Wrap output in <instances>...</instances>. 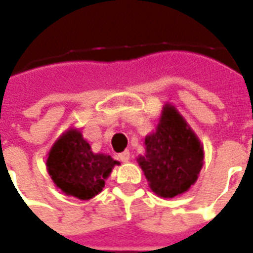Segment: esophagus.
I'll list each match as a JSON object with an SVG mask.
<instances>
[{
    "instance_id": "obj_1",
    "label": "esophagus",
    "mask_w": 253,
    "mask_h": 253,
    "mask_svg": "<svg viewBox=\"0 0 253 253\" xmlns=\"http://www.w3.org/2000/svg\"><path fill=\"white\" fill-rule=\"evenodd\" d=\"M118 158H120V161H123V162H128L130 158V154L129 151L126 150V151L121 152V154H118Z\"/></svg>"
}]
</instances>
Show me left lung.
I'll list each match as a JSON object with an SVG mask.
<instances>
[{"label": "left lung", "instance_id": "left-lung-1", "mask_svg": "<svg viewBox=\"0 0 253 253\" xmlns=\"http://www.w3.org/2000/svg\"><path fill=\"white\" fill-rule=\"evenodd\" d=\"M155 133L147 136L146 155L137 162L158 196L187 192L203 165V148L192 129L173 106L166 105Z\"/></svg>", "mask_w": 253, "mask_h": 253}]
</instances>
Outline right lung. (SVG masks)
Listing matches in <instances>:
<instances>
[{
  "label": "right lung",
  "mask_w": 253,
  "mask_h": 253,
  "mask_svg": "<svg viewBox=\"0 0 253 253\" xmlns=\"http://www.w3.org/2000/svg\"><path fill=\"white\" fill-rule=\"evenodd\" d=\"M118 165L109 155L94 154L79 130H68L49 152L47 170L62 192L87 200L105 187V178Z\"/></svg>",
  "instance_id": "add662e5"
}]
</instances>
